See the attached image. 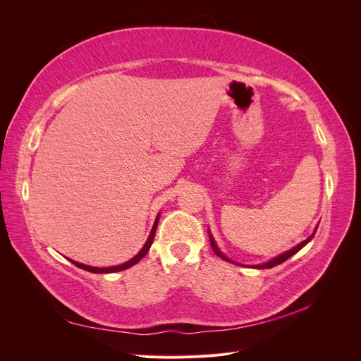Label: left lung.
<instances>
[{
	"label": "left lung",
	"mask_w": 361,
	"mask_h": 361,
	"mask_svg": "<svg viewBox=\"0 0 361 361\" xmlns=\"http://www.w3.org/2000/svg\"><path fill=\"white\" fill-rule=\"evenodd\" d=\"M318 228V227H316ZM316 228H314V232L305 239V241H302V243H300L297 247H293V248H290V250H288L286 253H283V255H280V256H277V257H274V259H271V260H268V262H265V264H260V265H253V268H257V269H264V268H272V267H276V265H280V264H283V262L285 260H288L290 256H293L295 253H298V251L305 245V244H309L312 239H313V236H314V233H316ZM209 232V231H207ZM209 239H211V247H212V250H214V253L216 255V256H220L221 259H224V260H227V262H232V264H236V262H233V260H231L228 257H226L221 251H220V248L216 247V244H215V241H214V236L211 235V232H209Z\"/></svg>",
	"instance_id": "obj_1"
}]
</instances>
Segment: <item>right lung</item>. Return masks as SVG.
Masks as SVG:
<instances>
[{
	"mask_svg": "<svg viewBox=\"0 0 361 361\" xmlns=\"http://www.w3.org/2000/svg\"><path fill=\"white\" fill-rule=\"evenodd\" d=\"M158 221H159V214L157 215V220H155V223H154V227H152L150 235H149V238H147L146 244L143 245V248H141V250L138 251V255H137V256H134L133 259H129L128 262H125V264H122V265H117V267H110V268H97V267H90V265H84V264H80V262H75V260H71V262H72L73 265L78 267V268H81V269H85V271H89V272H94V274H106V272H117V271H123V269H128V268H130V267H133V265H135L137 262H140L141 259H143V257L147 255V251H149V248H150L152 243H154L155 232H157V227H158Z\"/></svg>",
	"mask_w": 361,
	"mask_h": 361,
	"instance_id": "obj_1",
	"label": "right lung"
}]
</instances>
